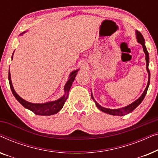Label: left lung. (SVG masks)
I'll return each instance as SVG.
<instances>
[{"instance_id":"left-lung-1","label":"left lung","mask_w":158,"mask_h":158,"mask_svg":"<svg viewBox=\"0 0 158 158\" xmlns=\"http://www.w3.org/2000/svg\"><path fill=\"white\" fill-rule=\"evenodd\" d=\"M136 34H137V42L140 43V44L142 45V47H143V51H144V52L145 53V59H146V63H147V64H146L147 70H148V75H149L148 85H147V87L145 88V90H144V91L143 92V94H142V96H140L139 98L137 99V100L134 101L132 103H131V104L127 106L124 107V108H122V109H106V108L101 106L99 105L98 103L94 100V97H93V96L91 95L93 100H94L95 101V103H96V106L98 107V109H100L101 111L104 112V113H106L108 114H111V115H114V116H124L127 114H129L130 112L132 111L134 109H135L136 108H137L138 106L140 104V103H141L142 101H143L144 96H145V95L147 94V91H148L149 85H150V70H149V68H148V66H149V54H148V50H147L145 44H144V43H145V42H144V40L143 36H142V34L138 31H136Z\"/></svg>"}]
</instances>
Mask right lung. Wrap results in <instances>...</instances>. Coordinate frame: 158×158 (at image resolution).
I'll use <instances>...</instances> for the list:
<instances>
[{"instance_id":"1","label":"right lung","mask_w":158,"mask_h":158,"mask_svg":"<svg viewBox=\"0 0 158 158\" xmlns=\"http://www.w3.org/2000/svg\"><path fill=\"white\" fill-rule=\"evenodd\" d=\"M12 59H13V55H12ZM78 70L73 71L70 73V78L67 82L65 85H64V95L62 97H61L60 99H58L57 101H52V102H48L45 103H32L28 101L23 100V98H21L18 94H16L13 87L11 80H10V70L8 73V81H9V84L11 91L15 96V98L17 99V101L23 106V107H25L26 109L30 110L32 112H34V114L36 115H42V116H49L52 115V114H57L58 111H60L62 109V108L63 107V106L65 103L68 97V93L70 90L71 85H72L73 82L74 81L76 76Z\"/></svg>"}]
</instances>
